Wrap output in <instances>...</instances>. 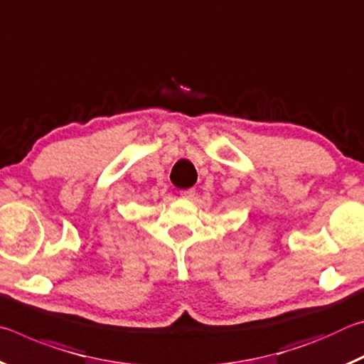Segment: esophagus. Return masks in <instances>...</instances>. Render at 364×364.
Wrapping results in <instances>:
<instances>
[{"instance_id":"esophagus-1","label":"esophagus","mask_w":364,"mask_h":364,"mask_svg":"<svg viewBox=\"0 0 364 364\" xmlns=\"http://www.w3.org/2000/svg\"><path fill=\"white\" fill-rule=\"evenodd\" d=\"M194 194H196V189L194 188H189V189L181 191V197H184V199H191V197H194Z\"/></svg>"}]
</instances>
